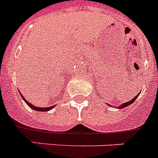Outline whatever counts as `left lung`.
<instances>
[{"label":"left lung","mask_w":158,"mask_h":158,"mask_svg":"<svg viewBox=\"0 0 158 158\" xmlns=\"http://www.w3.org/2000/svg\"><path fill=\"white\" fill-rule=\"evenodd\" d=\"M139 94H140V92H139V93H138V94H137V96H135V97L134 98H133V99L130 100V101H127V102H126V103L122 104V105L120 106H118V109H123V108H125V107H127V106H130V105L133 104L135 102V99H136V98H137V97H138V96H139ZM107 105H108V104H107ZM109 106H110V105H109Z\"/></svg>","instance_id":"8db88e82"}]
</instances>
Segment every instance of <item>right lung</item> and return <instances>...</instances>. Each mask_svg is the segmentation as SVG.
Returning <instances> with one entry per match:
<instances>
[{
    "mask_svg": "<svg viewBox=\"0 0 158 158\" xmlns=\"http://www.w3.org/2000/svg\"><path fill=\"white\" fill-rule=\"evenodd\" d=\"M20 94H21V92H20ZM21 97H22V98L24 100V101L26 102V104H27V106H29L30 108H31L32 110H36V111H41V112L42 111H44V112H45V111H49V110H51L52 109H53L55 107V106H49V107H44H44H36V106H35L34 105H31L30 102H28L27 100H26L25 98H24L22 94H21Z\"/></svg>",
    "mask_w": 158,
    "mask_h": 158,
    "instance_id": "right-lung-1",
    "label": "right lung"
}]
</instances>
